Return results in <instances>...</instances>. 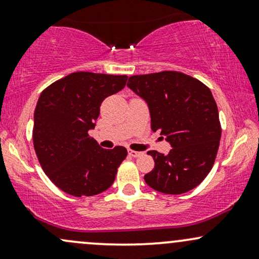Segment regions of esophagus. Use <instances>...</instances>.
Here are the masks:
<instances>
[{
	"instance_id": "1",
	"label": "esophagus",
	"mask_w": 259,
	"mask_h": 259,
	"mask_svg": "<svg viewBox=\"0 0 259 259\" xmlns=\"http://www.w3.org/2000/svg\"><path fill=\"white\" fill-rule=\"evenodd\" d=\"M127 153H129L130 156H132V157H139L140 154H141V152H139V151H134V150H130V148H129V150H127Z\"/></svg>"
}]
</instances>
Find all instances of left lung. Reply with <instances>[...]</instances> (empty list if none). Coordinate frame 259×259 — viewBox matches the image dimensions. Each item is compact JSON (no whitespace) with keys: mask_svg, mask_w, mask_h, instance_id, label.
Returning <instances> with one entry per match:
<instances>
[{"mask_svg":"<svg viewBox=\"0 0 259 259\" xmlns=\"http://www.w3.org/2000/svg\"><path fill=\"white\" fill-rule=\"evenodd\" d=\"M127 86L147 102L151 129L173 147L167 156L148 151L154 168L145 175L146 184L168 195L195 189L214 164L222 136L212 92L200 80L173 70L133 75Z\"/></svg>","mask_w":259,"mask_h":259,"instance_id":"1","label":"left lung"}]
</instances>
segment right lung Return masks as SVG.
I'll return each mask as SVG.
<instances>
[{"label":"right lung","mask_w":259,"mask_h":259,"mask_svg":"<svg viewBox=\"0 0 259 259\" xmlns=\"http://www.w3.org/2000/svg\"><path fill=\"white\" fill-rule=\"evenodd\" d=\"M126 75L76 72L41 92L32 141L41 168L65 194L95 196L111 187L125 159L123 146L105 150L89 135L106 97L126 84Z\"/></svg>","instance_id":"right-lung-1"}]
</instances>
